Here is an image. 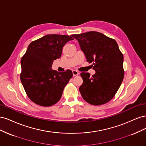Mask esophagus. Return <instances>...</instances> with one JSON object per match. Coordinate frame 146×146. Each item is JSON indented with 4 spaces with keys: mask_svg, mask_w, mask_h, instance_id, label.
<instances>
[{
    "mask_svg": "<svg viewBox=\"0 0 146 146\" xmlns=\"http://www.w3.org/2000/svg\"><path fill=\"white\" fill-rule=\"evenodd\" d=\"M72 74H73V76H76L79 74V73L77 71V70H72Z\"/></svg>",
    "mask_w": 146,
    "mask_h": 146,
    "instance_id": "obj_1",
    "label": "esophagus"
}]
</instances>
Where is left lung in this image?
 Returning a JSON list of instances; mask_svg holds the SVG:
<instances>
[{
    "mask_svg": "<svg viewBox=\"0 0 146 146\" xmlns=\"http://www.w3.org/2000/svg\"><path fill=\"white\" fill-rule=\"evenodd\" d=\"M72 36L96 71L91 77L88 72L80 74L83 84L79 91L82 98L93 105L107 103L116 94L124 76L123 56L116 41L94 31Z\"/></svg>",
    "mask_w": 146,
    "mask_h": 146,
    "instance_id": "left-lung-1",
    "label": "left lung"
}]
</instances>
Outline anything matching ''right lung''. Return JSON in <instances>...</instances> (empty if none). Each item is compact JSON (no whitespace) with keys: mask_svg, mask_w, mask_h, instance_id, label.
<instances>
[{"mask_svg":"<svg viewBox=\"0 0 146 146\" xmlns=\"http://www.w3.org/2000/svg\"><path fill=\"white\" fill-rule=\"evenodd\" d=\"M74 38L68 35H47L31 42L21 61V81L29 99L37 105L50 107L58 102L64 87L73 76L70 70H52L66 43Z\"/></svg>","mask_w":146,"mask_h":146,"instance_id":"obj_1","label":"right lung"}]
</instances>
